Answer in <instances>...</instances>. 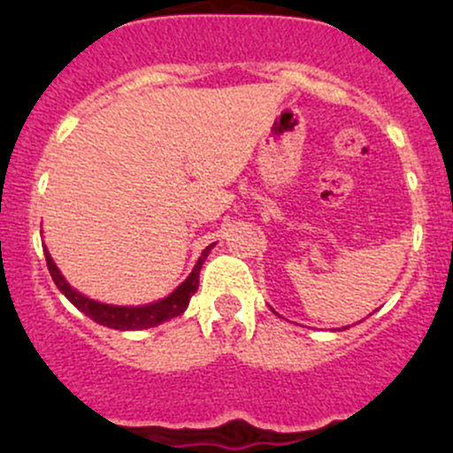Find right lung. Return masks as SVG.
I'll use <instances>...</instances> for the list:
<instances>
[{
  "label": "right lung",
  "mask_w": 453,
  "mask_h": 453,
  "mask_svg": "<svg viewBox=\"0 0 453 453\" xmlns=\"http://www.w3.org/2000/svg\"><path fill=\"white\" fill-rule=\"evenodd\" d=\"M212 248L214 243L203 250V254H201L197 265H195L193 273H190V276L186 278V280L181 282L171 296H166V298L159 300V303L146 304V307H111V304H100L96 303V300L85 298V296H81L79 291L72 289V287L67 285V280L61 276V272L57 269V265H54L52 256L48 254V250H43V252H45V263H48L50 276H52L54 285L65 294V298L70 300L76 309H81V311L89 315L94 322L103 324V326L118 328V331H138V328L157 326V324L166 322V319L171 318H177V315L186 311L190 298H193L195 291L199 289L201 265H203L205 256H208V252Z\"/></svg>",
  "instance_id": "add662e5"
}]
</instances>
